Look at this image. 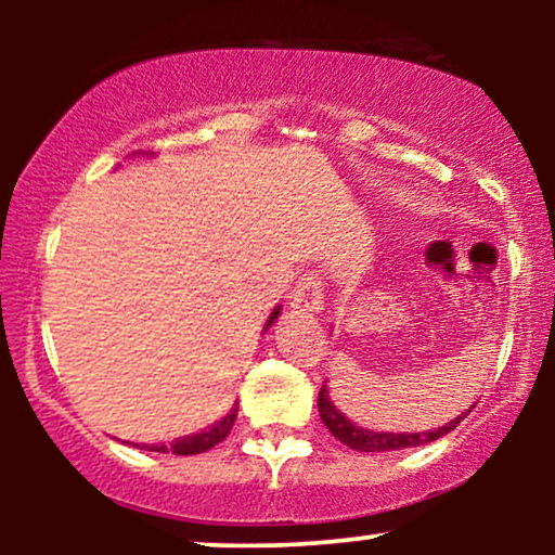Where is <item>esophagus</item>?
<instances>
[{"label": "esophagus", "mask_w": 555, "mask_h": 555, "mask_svg": "<svg viewBox=\"0 0 555 555\" xmlns=\"http://www.w3.org/2000/svg\"><path fill=\"white\" fill-rule=\"evenodd\" d=\"M289 308L299 315H315L323 310V282L321 273L308 271L302 273L295 289L289 295Z\"/></svg>", "instance_id": "esophagus-1"}]
</instances>
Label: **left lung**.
<instances>
[{
  "mask_svg": "<svg viewBox=\"0 0 555 555\" xmlns=\"http://www.w3.org/2000/svg\"><path fill=\"white\" fill-rule=\"evenodd\" d=\"M473 410V406H469ZM467 410V412H469ZM318 412H321V420L323 425L334 433L336 438L344 446H349V449L354 451H399V449H412V446H423V443H430L436 441V438L446 436V433H451L460 425V420L467 415L454 417L451 423H446L443 428L438 430H420V433H375V430H365L360 428V425L349 423L347 417L341 415L339 410L334 406V401L328 397V388L326 384L321 386V391H318Z\"/></svg>",
  "mask_w": 555,
  "mask_h": 555,
  "instance_id": "8db88e82",
  "label": "left lung"
}]
</instances>
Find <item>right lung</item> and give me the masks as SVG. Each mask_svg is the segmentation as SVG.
<instances>
[{
    "instance_id": "obj_1",
    "label": "right lung",
    "mask_w": 555,
    "mask_h": 555,
    "mask_svg": "<svg viewBox=\"0 0 555 555\" xmlns=\"http://www.w3.org/2000/svg\"><path fill=\"white\" fill-rule=\"evenodd\" d=\"M279 310L276 308L269 318V323H266V328H271V323L276 321L279 318ZM234 420H237V406H232V412H229L227 417H221L219 423H214L211 428L201 430V433H193V436H184V438H177V441H171L169 446L167 443H143V449L149 451H162V454H167V451H171V454H180V456H190V454H203V451L214 449L216 443H221L224 438L229 436V430H232Z\"/></svg>"
}]
</instances>
